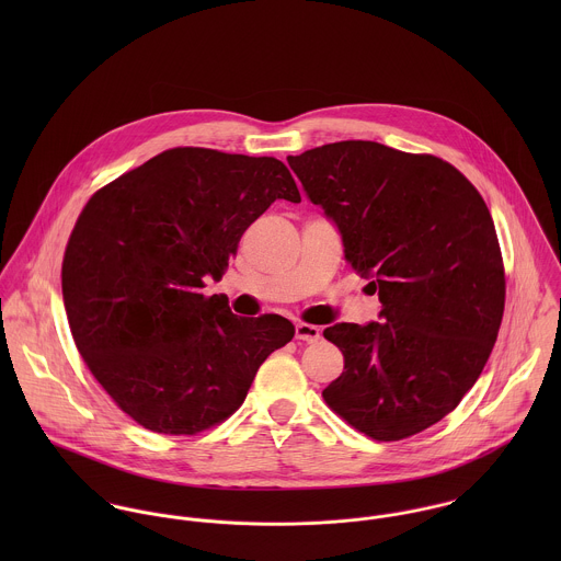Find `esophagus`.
Wrapping results in <instances>:
<instances>
[{"mask_svg":"<svg viewBox=\"0 0 561 561\" xmlns=\"http://www.w3.org/2000/svg\"><path fill=\"white\" fill-rule=\"evenodd\" d=\"M320 328L313 323H296V339L305 343H316L320 339Z\"/></svg>","mask_w":561,"mask_h":561,"instance_id":"obj_1","label":"esophagus"}]
</instances>
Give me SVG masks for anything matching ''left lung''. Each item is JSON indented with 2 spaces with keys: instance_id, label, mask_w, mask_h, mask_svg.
Listing matches in <instances>:
<instances>
[{
  "instance_id": "8db88e82",
  "label": "left lung",
  "mask_w": 561,
  "mask_h": 561,
  "mask_svg": "<svg viewBox=\"0 0 561 561\" xmlns=\"http://www.w3.org/2000/svg\"><path fill=\"white\" fill-rule=\"evenodd\" d=\"M287 161L382 302V321L323 330L345 358L323 400L376 440L423 432L476 385L503 318V259L480 192L447 161L369 140Z\"/></svg>"
}]
</instances>
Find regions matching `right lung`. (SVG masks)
Wrapping results in <instances>:
<instances>
[{
  "mask_svg": "<svg viewBox=\"0 0 561 561\" xmlns=\"http://www.w3.org/2000/svg\"><path fill=\"white\" fill-rule=\"evenodd\" d=\"M278 198L300 203L283 161L179 147L85 203L62 261L67 318L96 382L142 427L179 436L225 421L294 339L280 316L240 318L201 294Z\"/></svg>",
  "mask_w": 561,
  "mask_h": 561,
  "instance_id": "add662e5",
  "label": "right lung"
}]
</instances>
